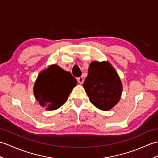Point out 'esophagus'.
Masks as SVG:
<instances>
[{"label": "esophagus", "instance_id": "1", "mask_svg": "<svg viewBox=\"0 0 158 158\" xmlns=\"http://www.w3.org/2000/svg\"><path fill=\"white\" fill-rule=\"evenodd\" d=\"M77 81L79 84H83V81H84V79L83 77H79V78H77Z\"/></svg>", "mask_w": 158, "mask_h": 158}]
</instances>
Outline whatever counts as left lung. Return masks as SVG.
<instances>
[{
	"instance_id": "obj_1",
	"label": "left lung",
	"mask_w": 158,
	"mask_h": 158,
	"mask_svg": "<svg viewBox=\"0 0 158 158\" xmlns=\"http://www.w3.org/2000/svg\"><path fill=\"white\" fill-rule=\"evenodd\" d=\"M83 87L91 103L104 111L110 110L118 103L123 91L118 73L106 61H94L89 64Z\"/></svg>"
}]
</instances>
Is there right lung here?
Segmentation results:
<instances>
[{
	"instance_id": "obj_1",
	"label": "right lung",
	"mask_w": 158,
	"mask_h": 158,
	"mask_svg": "<svg viewBox=\"0 0 158 158\" xmlns=\"http://www.w3.org/2000/svg\"><path fill=\"white\" fill-rule=\"evenodd\" d=\"M77 84V81L71 73L52 64L38 75L34 86V96L46 110H54L67 102Z\"/></svg>"
}]
</instances>
